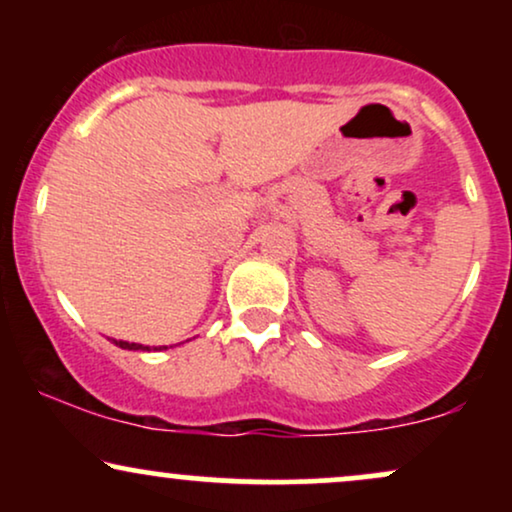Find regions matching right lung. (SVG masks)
<instances>
[{
    "label": "right lung",
    "mask_w": 512,
    "mask_h": 512,
    "mask_svg": "<svg viewBox=\"0 0 512 512\" xmlns=\"http://www.w3.org/2000/svg\"><path fill=\"white\" fill-rule=\"evenodd\" d=\"M120 349H129V351H139V349H149V346H142V344H129V342H115Z\"/></svg>",
    "instance_id": "obj_1"
}]
</instances>
